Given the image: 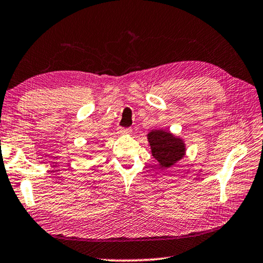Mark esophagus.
Masks as SVG:
<instances>
[{"instance_id":"34e87169","label":"esophagus","mask_w":263,"mask_h":263,"mask_svg":"<svg viewBox=\"0 0 263 263\" xmlns=\"http://www.w3.org/2000/svg\"><path fill=\"white\" fill-rule=\"evenodd\" d=\"M131 127H118V132L122 135H126V133H131Z\"/></svg>"}]
</instances>
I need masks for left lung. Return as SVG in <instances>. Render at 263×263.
<instances>
[{
    "instance_id": "left-lung-1",
    "label": "left lung",
    "mask_w": 263,
    "mask_h": 263,
    "mask_svg": "<svg viewBox=\"0 0 263 263\" xmlns=\"http://www.w3.org/2000/svg\"><path fill=\"white\" fill-rule=\"evenodd\" d=\"M152 156L159 161L162 168L168 167L181 159L185 153V146L181 139L176 138L166 131H151L148 133Z\"/></svg>"
}]
</instances>
